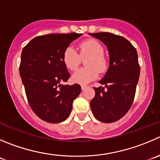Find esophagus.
Instances as JSON below:
<instances>
[{
	"instance_id": "obj_1",
	"label": "esophagus",
	"mask_w": 160,
	"mask_h": 160,
	"mask_svg": "<svg viewBox=\"0 0 160 160\" xmlns=\"http://www.w3.org/2000/svg\"><path fill=\"white\" fill-rule=\"evenodd\" d=\"M87 87H88V86H86V85H82V86H81V88H82V90H85V89H86Z\"/></svg>"
}]
</instances>
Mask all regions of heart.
<instances>
[{
    "mask_svg": "<svg viewBox=\"0 0 160 160\" xmlns=\"http://www.w3.org/2000/svg\"><path fill=\"white\" fill-rule=\"evenodd\" d=\"M82 57L89 56L86 68L78 69L72 74L73 81L80 84H88L98 77L99 71L107 69V61L104 56V48L96 40H88L79 44ZM63 62L68 69L74 71L81 62V57L72 46H68L63 52Z\"/></svg>",
    "mask_w": 160,
    "mask_h": 160,
    "instance_id": "b5f03b06",
    "label": "heart"
}]
</instances>
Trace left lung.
<instances>
[{
	"mask_svg": "<svg viewBox=\"0 0 160 160\" xmlns=\"http://www.w3.org/2000/svg\"><path fill=\"white\" fill-rule=\"evenodd\" d=\"M89 34L103 42L109 53L108 69L99 81L104 87L94 88L91 110L99 121L113 122L124 116L133 104L140 76L138 52L122 36L108 32Z\"/></svg>",
	"mask_w": 160,
	"mask_h": 160,
	"instance_id": "1",
	"label": "left lung"
}]
</instances>
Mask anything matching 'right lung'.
Listing matches in <instances>:
<instances>
[{"label":"right lung","mask_w":160,"mask_h":160,"mask_svg":"<svg viewBox=\"0 0 160 160\" xmlns=\"http://www.w3.org/2000/svg\"><path fill=\"white\" fill-rule=\"evenodd\" d=\"M82 33H51L32 39L21 54L19 74L29 104L40 118L58 123L68 118L78 84L62 85L70 78L63 52Z\"/></svg>","instance_id":"1"}]
</instances>
